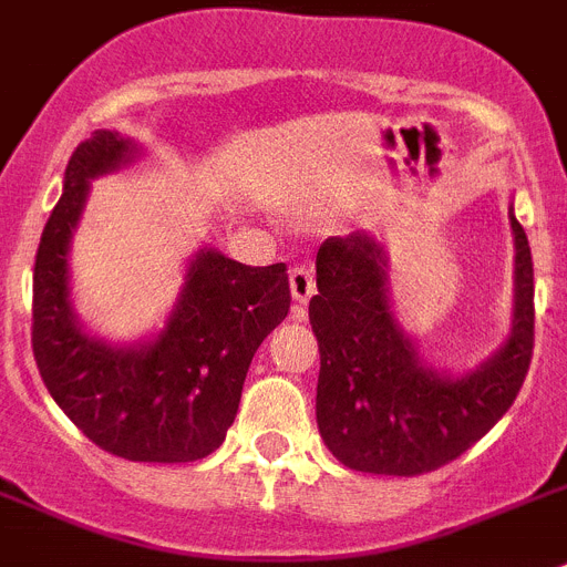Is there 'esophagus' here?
<instances>
[{
    "label": "esophagus",
    "mask_w": 567,
    "mask_h": 567,
    "mask_svg": "<svg viewBox=\"0 0 567 567\" xmlns=\"http://www.w3.org/2000/svg\"><path fill=\"white\" fill-rule=\"evenodd\" d=\"M290 297H293V302L299 305H308L311 302V297L317 293V282H313V270L305 268V265H299V268L290 270Z\"/></svg>",
    "instance_id": "obj_1"
}]
</instances>
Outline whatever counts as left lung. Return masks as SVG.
Here are the masks:
<instances>
[{
  "instance_id": "8db88e82",
  "label": "left lung",
  "mask_w": 567,
  "mask_h": 567,
  "mask_svg": "<svg viewBox=\"0 0 567 567\" xmlns=\"http://www.w3.org/2000/svg\"><path fill=\"white\" fill-rule=\"evenodd\" d=\"M514 234V313L508 339L467 371L431 365L393 311L388 250L357 230L324 239L308 317L319 342L317 425L351 471L416 476L482 440L514 405L534 351V259Z\"/></svg>"
}]
</instances>
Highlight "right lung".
Listing matches in <instances>:
<instances>
[{
    "label": "right lung",
    "mask_w": 567,
    "mask_h": 567,
    "mask_svg": "<svg viewBox=\"0 0 567 567\" xmlns=\"http://www.w3.org/2000/svg\"><path fill=\"white\" fill-rule=\"evenodd\" d=\"M142 145L93 131L73 151L33 265V357L48 393L102 451L131 462H194L225 442L250 359L290 308L285 265L250 268L199 248L159 331L107 342L71 299V239L91 182L127 167Z\"/></svg>",
    "instance_id": "add662e5"
}]
</instances>
